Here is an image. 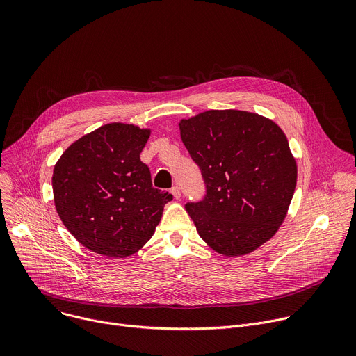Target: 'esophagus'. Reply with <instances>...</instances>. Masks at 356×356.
<instances>
[{
    "label": "esophagus",
    "instance_id": "esophagus-1",
    "mask_svg": "<svg viewBox=\"0 0 356 356\" xmlns=\"http://www.w3.org/2000/svg\"><path fill=\"white\" fill-rule=\"evenodd\" d=\"M170 193L173 194V197H175V198H180V195H181V191H180V187H179V186H175V187H172Z\"/></svg>",
    "mask_w": 356,
    "mask_h": 356
}]
</instances>
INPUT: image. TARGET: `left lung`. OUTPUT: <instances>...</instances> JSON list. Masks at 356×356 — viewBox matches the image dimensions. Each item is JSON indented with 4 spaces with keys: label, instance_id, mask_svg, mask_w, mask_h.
<instances>
[{
    "label": "left lung",
    "instance_id": "left-lung-1",
    "mask_svg": "<svg viewBox=\"0 0 356 356\" xmlns=\"http://www.w3.org/2000/svg\"><path fill=\"white\" fill-rule=\"evenodd\" d=\"M179 128L206 181L202 201L186 204L201 239L228 258L268 242L287 216L297 183L282 128L239 110H209Z\"/></svg>",
    "mask_w": 356,
    "mask_h": 356
}]
</instances>
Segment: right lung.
<instances>
[{
    "mask_svg": "<svg viewBox=\"0 0 356 356\" xmlns=\"http://www.w3.org/2000/svg\"><path fill=\"white\" fill-rule=\"evenodd\" d=\"M150 129L113 122L73 142L52 176L56 211L87 249L108 258L136 253L173 198L152 187L140 152Z\"/></svg>",
    "mask_w": 356,
    "mask_h": 356,
    "instance_id": "obj_1",
    "label": "right lung"
}]
</instances>
